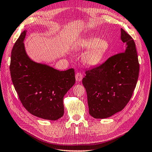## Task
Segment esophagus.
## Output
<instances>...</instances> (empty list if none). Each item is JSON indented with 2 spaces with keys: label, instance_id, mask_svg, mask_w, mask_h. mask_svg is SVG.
<instances>
[{
  "label": "esophagus",
  "instance_id": "34e87169",
  "mask_svg": "<svg viewBox=\"0 0 152 152\" xmlns=\"http://www.w3.org/2000/svg\"><path fill=\"white\" fill-rule=\"evenodd\" d=\"M83 79V75L80 72H77L76 75V80L77 81H81Z\"/></svg>",
  "mask_w": 152,
  "mask_h": 152
}]
</instances>
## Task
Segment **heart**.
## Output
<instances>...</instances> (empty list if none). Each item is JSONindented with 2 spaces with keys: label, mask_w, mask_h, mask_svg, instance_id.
Listing matches in <instances>:
<instances>
[{
  "label": "heart",
  "mask_w": 152,
  "mask_h": 152,
  "mask_svg": "<svg viewBox=\"0 0 152 152\" xmlns=\"http://www.w3.org/2000/svg\"><path fill=\"white\" fill-rule=\"evenodd\" d=\"M77 48L80 50L88 49L82 57L83 62L87 66H95L103 60L110 48V44L105 39L91 36L80 40Z\"/></svg>",
  "instance_id": "b5f03b06"
}]
</instances>
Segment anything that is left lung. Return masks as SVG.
<instances>
[{"mask_svg": "<svg viewBox=\"0 0 152 152\" xmlns=\"http://www.w3.org/2000/svg\"><path fill=\"white\" fill-rule=\"evenodd\" d=\"M121 40L125 44L124 51L86 71L82 80L89 113L95 118H106L122 111L136 88L140 65L135 42L122 28Z\"/></svg>", "mask_w": 152, "mask_h": 152, "instance_id": "obj_1", "label": "left lung"}]
</instances>
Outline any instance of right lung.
Here are the masks:
<instances>
[{"label":"right lung","instance_id":"1","mask_svg":"<svg viewBox=\"0 0 152 152\" xmlns=\"http://www.w3.org/2000/svg\"><path fill=\"white\" fill-rule=\"evenodd\" d=\"M27 30L12 48L10 73L23 106L30 113L45 120H57L64 115L63 98L75 83L74 69L57 70L29 58L25 49Z\"/></svg>","mask_w":152,"mask_h":152}]
</instances>
